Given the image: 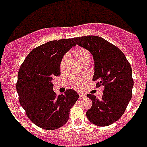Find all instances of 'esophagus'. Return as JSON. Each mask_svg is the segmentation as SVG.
Instances as JSON below:
<instances>
[{"label": "esophagus", "instance_id": "34e87169", "mask_svg": "<svg viewBox=\"0 0 147 147\" xmlns=\"http://www.w3.org/2000/svg\"><path fill=\"white\" fill-rule=\"evenodd\" d=\"M85 97H86V96H85V95L80 94V97H79V98H80V99H82V98H85Z\"/></svg>", "mask_w": 147, "mask_h": 147}]
</instances>
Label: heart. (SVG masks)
<instances>
[{
  "label": "heart",
  "instance_id": "heart-1",
  "mask_svg": "<svg viewBox=\"0 0 147 147\" xmlns=\"http://www.w3.org/2000/svg\"><path fill=\"white\" fill-rule=\"evenodd\" d=\"M74 55L76 57V59L79 61L83 63L87 60H90L91 56L90 54L87 49L84 48H77L74 50ZM68 58V54H65L62 57V59L60 61V64H59V67L61 70H63L64 68L65 64L66 61ZM88 76H82V75H74L70 77L69 79V84L73 88L76 90H80L82 87L83 83L85 82L88 80Z\"/></svg>",
  "mask_w": 147,
  "mask_h": 147
}]
</instances>
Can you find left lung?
<instances>
[{
	"instance_id": "1",
	"label": "left lung",
	"mask_w": 147,
	"mask_h": 147,
	"mask_svg": "<svg viewBox=\"0 0 147 147\" xmlns=\"http://www.w3.org/2000/svg\"><path fill=\"white\" fill-rule=\"evenodd\" d=\"M73 40L91 53L95 62L93 81L96 82V88L104 86L101 100L87 95L93 102L87 117L95 125H110L121 117L132 98L134 82L130 64L117 46L102 37L89 35Z\"/></svg>"
}]
</instances>
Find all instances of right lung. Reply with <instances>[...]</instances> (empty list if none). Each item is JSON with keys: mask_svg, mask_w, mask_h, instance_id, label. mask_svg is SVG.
I'll return each instance as SVG.
<instances>
[{"mask_svg": "<svg viewBox=\"0 0 147 147\" xmlns=\"http://www.w3.org/2000/svg\"><path fill=\"white\" fill-rule=\"evenodd\" d=\"M76 43L73 39L52 40L34 48L20 65L16 84L20 104L35 125L47 130L66 124L79 98L72 89L57 96L52 81L60 75L62 57Z\"/></svg>", "mask_w": 147, "mask_h": 147, "instance_id": "add662e5", "label": "right lung"}]
</instances>
